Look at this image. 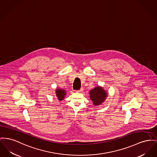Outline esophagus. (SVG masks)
Returning <instances> with one entry per match:
<instances>
[{
    "label": "esophagus",
    "instance_id": "34e87169",
    "mask_svg": "<svg viewBox=\"0 0 157 157\" xmlns=\"http://www.w3.org/2000/svg\"><path fill=\"white\" fill-rule=\"evenodd\" d=\"M83 88H81L80 90H78V91H76V92H82L83 91Z\"/></svg>",
    "mask_w": 157,
    "mask_h": 157
}]
</instances>
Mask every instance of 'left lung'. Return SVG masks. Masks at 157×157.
Returning <instances> with one entry per match:
<instances>
[{"label": "left lung", "mask_w": 157, "mask_h": 157, "mask_svg": "<svg viewBox=\"0 0 157 157\" xmlns=\"http://www.w3.org/2000/svg\"><path fill=\"white\" fill-rule=\"evenodd\" d=\"M90 98L94 105L97 106L101 104L107 97V93L101 86H96L90 91Z\"/></svg>", "instance_id": "obj_1"}]
</instances>
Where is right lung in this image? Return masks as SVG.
Instances as JSON below:
<instances>
[{"label":"right lung","mask_w":157,"mask_h":157,"mask_svg":"<svg viewBox=\"0 0 157 157\" xmlns=\"http://www.w3.org/2000/svg\"><path fill=\"white\" fill-rule=\"evenodd\" d=\"M66 91L60 88H57L56 90V94L57 97V99L59 101H62L65 98V95H66Z\"/></svg>","instance_id":"1"}]
</instances>
